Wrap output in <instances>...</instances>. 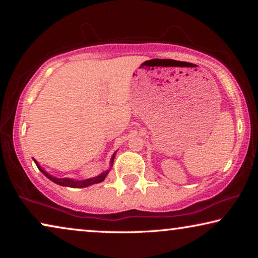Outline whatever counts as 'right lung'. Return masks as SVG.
Masks as SVG:
<instances>
[{
    "instance_id": "add662e5",
    "label": "right lung",
    "mask_w": 258,
    "mask_h": 258,
    "mask_svg": "<svg viewBox=\"0 0 258 258\" xmlns=\"http://www.w3.org/2000/svg\"><path fill=\"white\" fill-rule=\"evenodd\" d=\"M113 159H115V154H113V155H112V157H111L110 166H112ZM34 161H35V164H36L37 168L40 169V171H41L43 174H44V175H45L47 178H49V180H51L52 182L56 183V184H59V185H62V186H69V187H85V186H89V185L95 184V183H100V182H102V181L104 180V178L107 177L109 171H110V169H108V171L101 173V174H100V175L95 176V177L87 178V180H83V181H77V180H73V178H58V177L52 176V175H50L49 173L45 172L44 169H43L40 165H38V163H37L36 160L34 159Z\"/></svg>"
}]
</instances>
